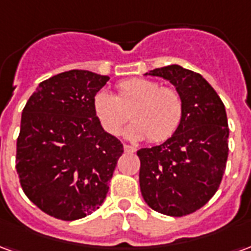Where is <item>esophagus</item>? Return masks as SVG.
<instances>
[{
	"label": "esophagus",
	"mask_w": 251,
	"mask_h": 251,
	"mask_svg": "<svg viewBox=\"0 0 251 251\" xmlns=\"http://www.w3.org/2000/svg\"><path fill=\"white\" fill-rule=\"evenodd\" d=\"M124 149H125L126 153H134L137 151L134 147H131V145H126V144L124 145Z\"/></svg>",
	"instance_id": "34e87169"
}]
</instances>
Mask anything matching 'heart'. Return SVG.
<instances>
[{
  "label": "heart",
  "instance_id": "b5f03b06",
  "mask_svg": "<svg viewBox=\"0 0 251 251\" xmlns=\"http://www.w3.org/2000/svg\"><path fill=\"white\" fill-rule=\"evenodd\" d=\"M118 97L100 90L94 97V111L104 130L117 136L129 120L125 136L133 141L149 140L161 142L174 136L183 118V99L180 94L149 79H129L117 86Z\"/></svg>",
  "mask_w": 251,
  "mask_h": 251
}]
</instances>
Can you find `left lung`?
Returning <instances> with one entry per match:
<instances>
[{
	"mask_svg": "<svg viewBox=\"0 0 251 251\" xmlns=\"http://www.w3.org/2000/svg\"><path fill=\"white\" fill-rule=\"evenodd\" d=\"M145 75L174 84L183 99V118L167 141L137 152L142 198L160 214L188 215L215 195L225 174L228 156L226 109L198 72L172 64Z\"/></svg>",
	"mask_w": 251,
	"mask_h": 251,
	"instance_id": "1",
	"label": "left lung"
}]
</instances>
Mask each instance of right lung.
I'll list each match as a JSON object with an SVG mask.
<instances>
[{
  "label": "right lung",
  "mask_w": 251,
  "mask_h": 251,
  "mask_svg": "<svg viewBox=\"0 0 251 251\" xmlns=\"http://www.w3.org/2000/svg\"><path fill=\"white\" fill-rule=\"evenodd\" d=\"M109 79L84 70L57 74L39 84L23 110L16 153L20 184L53 218H84L107 195L124 153L94 111V97Z\"/></svg>",
  "instance_id": "1"
}]
</instances>
